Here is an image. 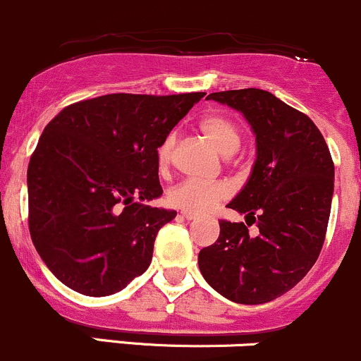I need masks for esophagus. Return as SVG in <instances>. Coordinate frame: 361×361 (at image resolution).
Returning <instances> with one entry per match:
<instances>
[{
  "label": "esophagus",
  "instance_id": "1",
  "mask_svg": "<svg viewBox=\"0 0 361 361\" xmlns=\"http://www.w3.org/2000/svg\"><path fill=\"white\" fill-rule=\"evenodd\" d=\"M181 216H183L185 219H197V214H195V212H188V211H183V212H181Z\"/></svg>",
  "mask_w": 361,
  "mask_h": 361
}]
</instances>
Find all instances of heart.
<instances>
[{"label":"heart","mask_w":361,"mask_h":361,"mask_svg":"<svg viewBox=\"0 0 361 361\" xmlns=\"http://www.w3.org/2000/svg\"><path fill=\"white\" fill-rule=\"evenodd\" d=\"M199 131L204 138L214 147L221 155H233L240 147V131L225 116L209 114L199 121ZM174 136L171 135L157 149V166L161 169L168 168L173 157ZM230 195L228 185L225 183H204L197 180H185L173 187L168 193L171 206L188 212H206L212 206L225 200Z\"/></svg>","instance_id":"obj_1"}]
</instances>
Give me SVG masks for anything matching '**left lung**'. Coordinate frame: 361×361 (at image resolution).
<instances>
[{
	"label": "left lung",
	"mask_w": 361,
	"mask_h": 361,
	"mask_svg": "<svg viewBox=\"0 0 361 361\" xmlns=\"http://www.w3.org/2000/svg\"><path fill=\"white\" fill-rule=\"evenodd\" d=\"M244 114L256 135V162L245 187L226 207L256 222L219 221V237L199 252V268L214 290L238 305H263L290 290L311 270L325 240L334 193V162L306 114L247 88L211 93Z\"/></svg>",
	"instance_id": "8db88e82"
}]
</instances>
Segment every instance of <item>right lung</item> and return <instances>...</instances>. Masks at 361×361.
Wrapping results in <instances>:
<instances>
[{"label": "right lung", "mask_w": 361, "mask_h": 361, "mask_svg": "<svg viewBox=\"0 0 361 361\" xmlns=\"http://www.w3.org/2000/svg\"><path fill=\"white\" fill-rule=\"evenodd\" d=\"M206 93H112L63 109L27 168L29 231L62 283L102 298L149 268L157 231L176 211L162 195L157 149Z\"/></svg>", "instance_id": "add662e5"}]
</instances>
